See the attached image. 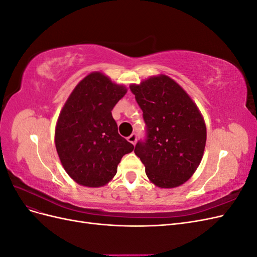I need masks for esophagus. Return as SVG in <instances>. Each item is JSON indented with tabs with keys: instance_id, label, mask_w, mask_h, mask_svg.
Segmentation results:
<instances>
[{
	"instance_id": "1",
	"label": "esophagus",
	"mask_w": 257,
	"mask_h": 257,
	"mask_svg": "<svg viewBox=\"0 0 257 257\" xmlns=\"http://www.w3.org/2000/svg\"><path fill=\"white\" fill-rule=\"evenodd\" d=\"M127 141H128L131 144L135 145V144H136V142H137V135H136L135 133H133V134H132L131 136H128V137H127Z\"/></svg>"
}]
</instances>
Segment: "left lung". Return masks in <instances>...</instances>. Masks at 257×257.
Wrapping results in <instances>:
<instances>
[{"label":"left lung","instance_id":"8db88e82","mask_svg":"<svg viewBox=\"0 0 257 257\" xmlns=\"http://www.w3.org/2000/svg\"><path fill=\"white\" fill-rule=\"evenodd\" d=\"M142 108L147 137L134 152L146 175L159 188H176L195 173L203 159L206 124L196 104L180 85L166 75L131 84Z\"/></svg>","mask_w":257,"mask_h":257}]
</instances>
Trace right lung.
Returning a JSON list of instances; mask_svg holds the SVG:
<instances>
[{
  "mask_svg": "<svg viewBox=\"0 0 257 257\" xmlns=\"http://www.w3.org/2000/svg\"><path fill=\"white\" fill-rule=\"evenodd\" d=\"M127 89L99 72L76 85L60 112L54 134L65 172L80 185L109 182L124 154L134 146L119 135L111 110Z\"/></svg>",
  "mask_w": 257,
  "mask_h": 257,
  "instance_id": "right-lung-1",
  "label": "right lung"
}]
</instances>
